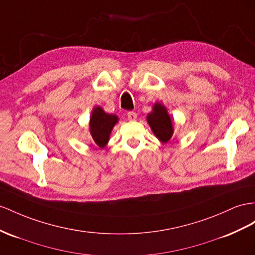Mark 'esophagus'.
<instances>
[{"label":"esophagus","instance_id":"34e87169","mask_svg":"<svg viewBox=\"0 0 255 255\" xmlns=\"http://www.w3.org/2000/svg\"><path fill=\"white\" fill-rule=\"evenodd\" d=\"M127 119L130 121V122H133L136 120V114L135 112H128L127 113Z\"/></svg>","mask_w":255,"mask_h":255}]
</instances>
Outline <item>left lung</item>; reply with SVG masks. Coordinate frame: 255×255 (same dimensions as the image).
<instances>
[{"mask_svg":"<svg viewBox=\"0 0 255 255\" xmlns=\"http://www.w3.org/2000/svg\"><path fill=\"white\" fill-rule=\"evenodd\" d=\"M146 121L153 133L161 143H167L173 134V124L167 108L160 102L154 103L152 112L146 115Z\"/></svg>","mask_w":255,"mask_h":255,"instance_id":"1","label":"left lung"}]
</instances>
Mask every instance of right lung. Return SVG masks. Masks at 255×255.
Listing matches in <instances>:
<instances>
[{
  "label": "right lung",
  "instance_id": "1",
  "mask_svg": "<svg viewBox=\"0 0 255 255\" xmlns=\"http://www.w3.org/2000/svg\"><path fill=\"white\" fill-rule=\"evenodd\" d=\"M119 123V116L104 112L101 107H95L89 119V132L94 143L100 148L107 146L114 126Z\"/></svg>",
  "mask_w": 255,
  "mask_h": 255
}]
</instances>
